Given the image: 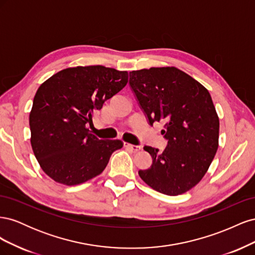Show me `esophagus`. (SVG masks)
Instances as JSON below:
<instances>
[{"label": "esophagus", "instance_id": "34e87169", "mask_svg": "<svg viewBox=\"0 0 255 255\" xmlns=\"http://www.w3.org/2000/svg\"><path fill=\"white\" fill-rule=\"evenodd\" d=\"M123 145H125L126 148L130 149V150H132L133 152H137V151H139V150H140V146H139V145L130 144V143H128V142H125V143H123Z\"/></svg>", "mask_w": 255, "mask_h": 255}]
</instances>
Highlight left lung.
I'll return each mask as SVG.
<instances>
[{
    "label": "left lung",
    "instance_id": "1",
    "mask_svg": "<svg viewBox=\"0 0 255 255\" xmlns=\"http://www.w3.org/2000/svg\"><path fill=\"white\" fill-rule=\"evenodd\" d=\"M129 85L150 125L165 123L166 148L145 145L152 165L138 174L168 196L185 194L202 180L218 149L219 118L208 90L175 67L129 72Z\"/></svg>",
    "mask_w": 255,
    "mask_h": 255
}]
</instances>
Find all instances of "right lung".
<instances>
[{"mask_svg":"<svg viewBox=\"0 0 255 255\" xmlns=\"http://www.w3.org/2000/svg\"><path fill=\"white\" fill-rule=\"evenodd\" d=\"M128 71L104 66L64 69L43 82L29 113L30 144L44 173L73 186L102 173L119 139L92 134L94 113L126 86Z\"/></svg>","mask_w":255,"mask_h":255,"instance_id":"obj_1","label":"right lung"}]
</instances>
